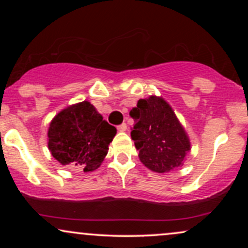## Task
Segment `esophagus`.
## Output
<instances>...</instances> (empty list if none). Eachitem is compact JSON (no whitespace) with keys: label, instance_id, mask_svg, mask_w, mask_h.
Returning a JSON list of instances; mask_svg holds the SVG:
<instances>
[{"label":"esophagus","instance_id":"obj_1","mask_svg":"<svg viewBox=\"0 0 248 248\" xmlns=\"http://www.w3.org/2000/svg\"><path fill=\"white\" fill-rule=\"evenodd\" d=\"M117 130L120 131V132H125V131L127 130V125L125 124V123L121 124V125H118V126H117Z\"/></svg>","mask_w":248,"mask_h":248}]
</instances>
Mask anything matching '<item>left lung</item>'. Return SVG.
Segmentation results:
<instances>
[{
  "label": "left lung",
  "instance_id": "1",
  "mask_svg": "<svg viewBox=\"0 0 248 248\" xmlns=\"http://www.w3.org/2000/svg\"><path fill=\"white\" fill-rule=\"evenodd\" d=\"M130 115L134 120L131 138L142 164L160 174L182 167L191 142L170 105L150 96L139 100Z\"/></svg>",
  "mask_w": 248,
  "mask_h": 248
}]
</instances>
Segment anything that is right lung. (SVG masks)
<instances>
[{
    "label": "right lung",
    "mask_w": 248,
    "mask_h": 248,
    "mask_svg": "<svg viewBox=\"0 0 248 248\" xmlns=\"http://www.w3.org/2000/svg\"><path fill=\"white\" fill-rule=\"evenodd\" d=\"M115 134L116 128L89 101H82L53 118L47 133L48 149L61 165L89 172L104 161Z\"/></svg>",
    "instance_id": "add662e5"
}]
</instances>
